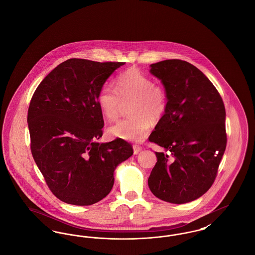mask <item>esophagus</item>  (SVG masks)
Returning a JSON list of instances; mask_svg holds the SVG:
<instances>
[{
  "instance_id": "esophagus-1",
  "label": "esophagus",
  "mask_w": 255,
  "mask_h": 255,
  "mask_svg": "<svg viewBox=\"0 0 255 255\" xmlns=\"http://www.w3.org/2000/svg\"><path fill=\"white\" fill-rule=\"evenodd\" d=\"M133 153H134V154H137L138 152H140V151L142 150V147H141V146L136 145V144H134V145H133Z\"/></svg>"
}]
</instances>
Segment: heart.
<instances>
[{
	"mask_svg": "<svg viewBox=\"0 0 255 255\" xmlns=\"http://www.w3.org/2000/svg\"><path fill=\"white\" fill-rule=\"evenodd\" d=\"M97 100L102 115L110 122L118 120L123 102L131 100L128 109L131 116L111 126L108 132L133 142L143 140L152 128V122H160L168 108L165 88L136 68L119 74L115 87L102 86Z\"/></svg>",
	"mask_w": 255,
	"mask_h": 255,
	"instance_id": "1",
	"label": "heart"
}]
</instances>
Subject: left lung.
<instances>
[{"label": "left lung", "mask_w": 255, "mask_h": 255, "mask_svg": "<svg viewBox=\"0 0 255 255\" xmlns=\"http://www.w3.org/2000/svg\"><path fill=\"white\" fill-rule=\"evenodd\" d=\"M168 95V108L149 136L165 149L148 179L158 199L184 204L211 187L227 146L226 109L217 89L192 64L179 59L151 65Z\"/></svg>", "instance_id": "8db88e82"}]
</instances>
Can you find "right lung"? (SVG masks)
<instances>
[{"mask_svg": "<svg viewBox=\"0 0 255 255\" xmlns=\"http://www.w3.org/2000/svg\"><path fill=\"white\" fill-rule=\"evenodd\" d=\"M124 62L72 58L43 79L27 111L30 150L49 190L75 206L109 194L116 167L133 155L122 138L99 143L104 121L97 94Z\"/></svg>", "mask_w": 255, "mask_h": 255, "instance_id": "right-lung-1", "label": "right lung"}]
</instances>
